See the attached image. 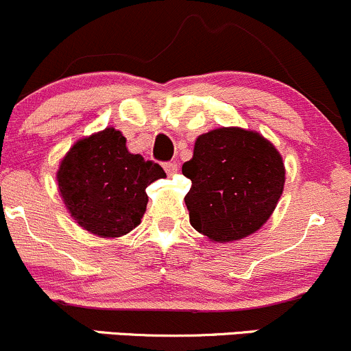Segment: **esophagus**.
<instances>
[{"mask_svg":"<svg viewBox=\"0 0 351 351\" xmlns=\"http://www.w3.org/2000/svg\"><path fill=\"white\" fill-rule=\"evenodd\" d=\"M164 169L169 176H174L177 172V164L176 162H167V164H164Z\"/></svg>","mask_w":351,"mask_h":351,"instance_id":"34e87169","label":"esophagus"}]
</instances>
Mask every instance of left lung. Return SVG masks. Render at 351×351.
Instances as JSON below:
<instances>
[{
  "instance_id": "1",
  "label": "left lung",
  "mask_w": 351,
  "mask_h": 351,
  "mask_svg": "<svg viewBox=\"0 0 351 351\" xmlns=\"http://www.w3.org/2000/svg\"><path fill=\"white\" fill-rule=\"evenodd\" d=\"M182 174L192 182L184 197L191 226L213 243H232L259 231L276 209L286 179L276 147L241 127L199 135Z\"/></svg>"
}]
</instances>
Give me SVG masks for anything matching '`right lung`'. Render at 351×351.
<instances>
[{
	"instance_id": "right-lung-1",
	"label": "right lung",
	"mask_w": 351,
	"mask_h": 351,
	"mask_svg": "<svg viewBox=\"0 0 351 351\" xmlns=\"http://www.w3.org/2000/svg\"><path fill=\"white\" fill-rule=\"evenodd\" d=\"M165 177L164 169L132 154L114 127L80 138L56 171L58 192L75 222L92 234L114 239L141 224L145 187Z\"/></svg>"
}]
</instances>
